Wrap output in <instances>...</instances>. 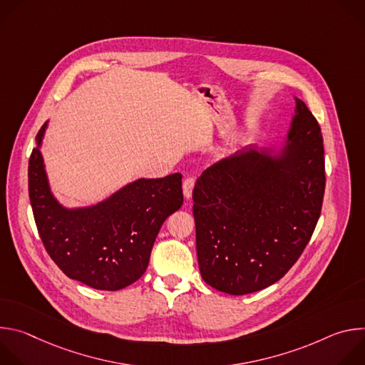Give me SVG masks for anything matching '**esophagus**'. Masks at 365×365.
Returning a JSON list of instances; mask_svg holds the SVG:
<instances>
[{"mask_svg":"<svg viewBox=\"0 0 365 365\" xmlns=\"http://www.w3.org/2000/svg\"><path fill=\"white\" fill-rule=\"evenodd\" d=\"M193 187H195V178H186L183 180V195L186 199H189L192 196Z\"/></svg>","mask_w":365,"mask_h":365,"instance_id":"obj_1","label":"esophagus"}]
</instances>
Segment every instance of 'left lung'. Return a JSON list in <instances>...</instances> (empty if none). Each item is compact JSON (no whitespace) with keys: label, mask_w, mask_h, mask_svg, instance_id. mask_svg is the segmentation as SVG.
<instances>
[{"label":"left lung","mask_w":365,"mask_h":365,"mask_svg":"<svg viewBox=\"0 0 365 365\" xmlns=\"http://www.w3.org/2000/svg\"><path fill=\"white\" fill-rule=\"evenodd\" d=\"M279 150L255 145L206 169L193 189L200 276L228 294L280 280L307 245L325 192L324 138L296 98Z\"/></svg>","instance_id":"1"}]
</instances>
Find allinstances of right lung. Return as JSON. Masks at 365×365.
Instances as JSON below:
<instances>
[{
  "mask_svg": "<svg viewBox=\"0 0 365 365\" xmlns=\"http://www.w3.org/2000/svg\"><path fill=\"white\" fill-rule=\"evenodd\" d=\"M48 121L29 160V195L43 245L71 279L120 290L145 272L163 222L183 203L182 175L137 179L98 203L63 206L51 193L40 151Z\"/></svg>",
  "mask_w": 365,
  "mask_h": 365,
  "instance_id": "right-lung-1",
  "label": "right lung"
}]
</instances>
